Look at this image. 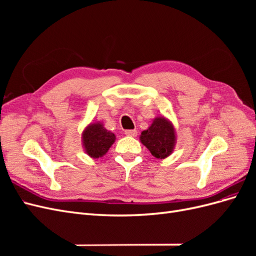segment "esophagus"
Wrapping results in <instances>:
<instances>
[{
	"mask_svg": "<svg viewBox=\"0 0 256 256\" xmlns=\"http://www.w3.org/2000/svg\"><path fill=\"white\" fill-rule=\"evenodd\" d=\"M125 134L128 136H136L138 131L136 129H134V130H126L125 131Z\"/></svg>",
	"mask_w": 256,
	"mask_h": 256,
	"instance_id": "esophagus-1",
	"label": "esophagus"
}]
</instances>
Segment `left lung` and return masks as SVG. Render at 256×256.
Wrapping results in <instances>:
<instances>
[{
	"label": "left lung",
	"mask_w": 256,
	"mask_h": 256,
	"mask_svg": "<svg viewBox=\"0 0 256 256\" xmlns=\"http://www.w3.org/2000/svg\"><path fill=\"white\" fill-rule=\"evenodd\" d=\"M140 141L154 157L158 159L168 157L176 145V131L173 122L164 116H157L152 120V125L142 131Z\"/></svg>",
	"instance_id": "left-lung-1"
}]
</instances>
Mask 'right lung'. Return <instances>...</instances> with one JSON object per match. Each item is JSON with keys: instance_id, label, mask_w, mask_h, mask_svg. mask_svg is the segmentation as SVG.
<instances>
[{"instance_id": "obj_1", "label": "right lung", "mask_w": 256, "mask_h": 256, "mask_svg": "<svg viewBox=\"0 0 256 256\" xmlns=\"http://www.w3.org/2000/svg\"><path fill=\"white\" fill-rule=\"evenodd\" d=\"M84 152L92 159L104 157L115 142V134L104 127L102 122H90L82 131Z\"/></svg>"}]
</instances>
